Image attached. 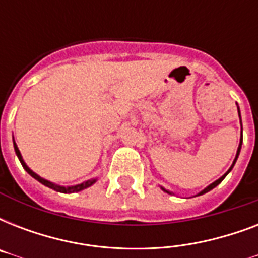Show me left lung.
Listing matches in <instances>:
<instances>
[{
	"label": "left lung",
	"mask_w": 258,
	"mask_h": 258,
	"mask_svg": "<svg viewBox=\"0 0 258 258\" xmlns=\"http://www.w3.org/2000/svg\"><path fill=\"white\" fill-rule=\"evenodd\" d=\"M238 115H240V108H238ZM240 120H241V116H240ZM241 145H242V131H241V141H240V146H238V150H237V155H236V158H234V162H233V165L230 166V169L228 170V172H226V174H224V175L221 176L220 179H217L216 182H213L212 184H209L208 187H206V188H204V190H202V191H201L200 194H198V196H202V194H205V192L210 191V190H212V188H214V187H216V186H218V184H220L221 182H222V180H224V178H225V176L228 175L229 172L232 171L233 166L236 165V161H237V158H238V155H240V151H241ZM162 190H163V191H166V192H169V194H172L171 191H169V190H166V188H163V187H162Z\"/></svg>",
	"instance_id": "8db88e82"
}]
</instances>
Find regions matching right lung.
I'll list each match as a JSON object with an SVG mask.
<instances>
[{"label":"right lung","mask_w":258,"mask_h":258,"mask_svg":"<svg viewBox=\"0 0 258 258\" xmlns=\"http://www.w3.org/2000/svg\"><path fill=\"white\" fill-rule=\"evenodd\" d=\"M14 145V151H16V154H17L18 159H20V162H21L22 167L28 171V174H30V175L33 176L34 179H37L40 183H42L44 186H46V187H50L53 188V190H56V191H60V192H76V191H80V190H84V188L89 187L91 184H93L95 182H96V179H92V180H87V182H83V183L80 184H76V186H71V187H64V186H58V184H54L52 183V182H49V180L44 179V178H41L40 175H37L36 172H33L32 170L28 167V166L25 165V162H24V159H22L21 157V153H20V150H18L17 145H16V142H13Z\"/></svg>","instance_id":"add662e5"}]
</instances>
